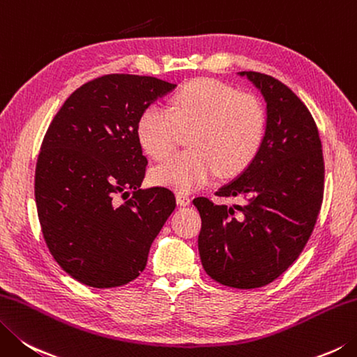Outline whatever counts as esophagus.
<instances>
[{"label": "esophagus", "mask_w": 357, "mask_h": 357, "mask_svg": "<svg viewBox=\"0 0 357 357\" xmlns=\"http://www.w3.org/2000/svg\"><path fill=\"white\" fill-rule=\"evenodd\" d=\"M177 204L181 205V206H188L191 204V197L185 192H178L177 194Z\"/></svg>", "instance_id": "1"}]
</instances>
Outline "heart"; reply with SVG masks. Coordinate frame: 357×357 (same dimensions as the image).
<instances>
[{
	"mask_svg": "<svg viewBox=\"0 0 357 357\" xmlns=\"http://www.w3.org/2000/svg\"><path fill=\"white\" fill-rule=\"evenodd\" d=\"M188 147L152 171V181L178 192H192L220 172L234 177L258 157L266 139L267 118L259 100L214 79L186 84L169 109L152 104L141 113L137 138L147 155L163 160L180 132H190Z\"/></svg>",
	"mask_w": 357,
	"mask_h": 357,
	"instance_id": "obj_1",
	"label": "heart"
}]
</instances>
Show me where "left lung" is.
Segmentation results:
<instances>
[{"label": "left lung", "mask_w": 357, "mask_h": 357, "mask_svg": "<svg viewBox=\"0 0 357 357\" xmlns=\"http://www.w3.org/2000/svg\"><path fill=\"white\" fill-rule=\"evenodd\" d=\"M238 74L266 100V139L253 163L216 196L244 204L206 197L192 204L202 218L205 272L224 286L255 289L277 280L305 248L324 199L325 166L317 126L292 90L267 74Z\"/></svg>", "instance_id": "8db88e82"}]
</instances>
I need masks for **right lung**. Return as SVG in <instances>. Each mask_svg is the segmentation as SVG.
I'll return each instance as SVG.
<instances>
[{"label":"right lung","instance_id":"right-lung-1","mask_svg":"<svg viewBox=\"0 0 357 357\" xmlns=\"http://www.w3.org/2000/svg\"><path fill=\"white\" fill-rule=\"evenodd\" d=\"M176 86L107 74L74 91L46 130L36 167L38 220L54 259L82 284L135 280L176 208L167 188H139L147 158L137 138L141 113ZM130 192L126 204H116L118 193Z\"/></svg>","mask_w":357,"mask_h":357}]
</instances>
